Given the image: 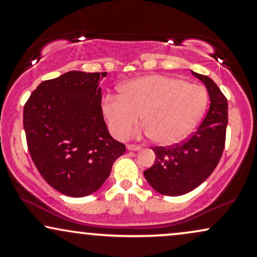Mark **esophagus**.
<instances>
[{
	"mask_svg": "<svg viewBox=\"0 0 257 257\" xmlns=\"http://www.w3.org/2000/svg\"><path fill=\"white\" fill-rule=\"evenodd\" d=\"M140 149H141V147L137 146V145H128V146H126V150H128V151H139Z\"/></svg>",
	"mask_w": 257,
	"mask_h": 257,
	"instance_id": "esophagus-1",
	"label": "esophagus"
}]
</instances>
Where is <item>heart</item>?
<instances>
[{
    "label": "heart",
    "mask_w": 257,
    "mask_h": 257,
    "mask_svg": "<svg viewBox=\"0 0 257 257\" xmlns=\"http://www.w3.org/2000/svg\"><path fill=\"white\" fill-rule=\"evenodd\" d=\"M208 105L204 87L173 76L150 75L126 81L118 95H106L101 112L112 134L123 139L140 114L139 133L162 146L175 145L187 137Z\"/></svg>",
    "instance_id": "b5f03b06"
}]
</instances>
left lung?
<instances>
[{
    "label": "left lung",
    "mask_w": 257,
    "mask_h": 257,
    "mask_svg": "<svg viewBox=\"0 0 257 257\" xmlns=\"http://www.w3.org/2000/svg\"><path fill=\"white\" fill-rule=\"evenodd\" d=\"M203 82L210 98V107L197 132L181 145L155 147V164L144 172L151 187L164 196L188 193L204 182L219 163L225 147L228 122L227 99L208 76L193 72Z\"/></svg>",
    "instance_id": "left-lung-1"
}]
</instances>
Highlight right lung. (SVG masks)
<instances>
[{"label":"right lung","mask_w":257,"mask_h":257,"mask_svg":"<svg viewBox=\"0 0 257 257\" xmlns=\"http://www.w3.org/2000/svg\"><path fill=\"white\" fill-rule=\"evenodd\" d=\"M106 75L69 71L42 82L24 106L32 161L43 179L66 196L98 191L125 152L102 116L100 82Z\"/></svg>","instance_id":"add662e5"}]
</instances>
